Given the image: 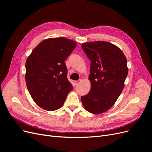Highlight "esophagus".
<instances>
[{
  "mask_svg": "<svg viewBox=\"0 0 152 152\" xmlns=\"http://www.w3.org/2000/svg\"><path fill=\"white\" fill-rule=\"evenodd\" d=\"M80 82H81V80H80V79L79 80H75V81L74 82L75 86H78V85H79V84L80 83Z\"/></svg>",
  "mask_w": 152,
  "mask_h": 152,
  "instance_id": "34e87169",
  "label": "esophagus"
}]
</instances>
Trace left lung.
Wrapping results in <instances>:
<instances>
[{
	"mask_svg": "<svg viewBox=\"0 0 152 152\" xmlns=\"http://www.w3.org/2000/svg\"><path fill=\"white\" fill-rule=\"evenodd\" d=\"M81 46L91 61V90L81 96L82 103L89 112L102 113L112 107L124 89L127 59L121 49L108 42H86Z\"/></svg>",
	"mask_w": 152,
	"mask_h": 152,
	"instance_id": "1",
	"label": "left lung"
}]
</instances>
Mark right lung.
Wrapping results in <instances>:
<instances>
[{"instance_id":"add662e5","label":"right lung","mask_w":152,"mask_h":152,"mask_svg":"<svg viewBox=\"0 0 152 152\" xmlns=\"http://www.w3.org/2000/svg\"><path fill=\"white\" fill-rule=\"evenodd\" d=\"M77 43L65 37L45 39L32 50L25 64V80L31 97L48 111L60 108L73 86L65 63Z\"/></svg>"}]
</instances>
